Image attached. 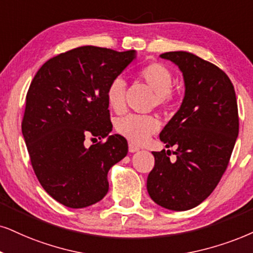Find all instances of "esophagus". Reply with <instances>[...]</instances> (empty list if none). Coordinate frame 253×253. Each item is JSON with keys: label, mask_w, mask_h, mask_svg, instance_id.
<instances>
[{"label": "esophagus", "mask_w": 253, "mask_h": 253, "mask_svg": "<svg viewBox=\"0 0 253 253\" xmlns=\"http://www.w3.org/2000/svg\"><path fill=\"white\" fill-rule=\"evenodd\" d=\"M128 150H129V153H135V152H137V150H140V148H139V147L132 145V143H129Z\"/></svg>", "instance_id": "1"}]
</instances>
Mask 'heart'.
I'll list each match as a JSON object with an SVG mask.
<instances>
[{
	"label": "heart",
	"mask_w": 253,
	"mask_h": 253,
	"mask_svg": "<svg viewBox=\"0 0 253 253\" xmlns=\"http://www.w3.org/2000/svg\"><path fill=\"white\" fill-rule=\"evenodd\" d=\"M139 77L155 93L156 106L164 107L170 103L172 76L167 66L161 63H150L139 71ZM107 103L117 113L125 110V82L116 78L108 85L106 92ZM160 128V123L152 116L129 114L118 121L117 130L133 145H142L152 134Z\"/></svg>",
	"instance_id": "1"
}]
</instances>
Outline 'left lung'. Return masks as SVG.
<instances>
[{"mask_svg":"<svg viewBox=\"0 0 253 253\" xmlns=\"http://www.w3.org/2000/svg\"><path fill=\"white\" fill-rule=\"evenodd\" d=\"M160 57L180 69L184 97L160 133L166 148L176 147V160L170 161L169 149L153 152L147 190L160 207L184 211L212 193L228 167L239 129L237 100L229 77L213 64L185 51Z\"/></svg>","mask_w":253,"mask_h":253,"instance_id":"left-lung-1","label":"left lung"}]
</instances>
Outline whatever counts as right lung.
I'll use <instances>...</instances> for the list:
<instances>
[{"instance_id": "1", "label": "right lung", "mask_w": 253, "mask_h": 253, "mask_svg": "<svg viewBox=\"0 0 253 253\" xmlns=\"http://www.w3.org/2000/svg\"><path fill=\"white\" fill-rule=\"evenodd\" d=\"M135 58V50L81 46L47 60L31 82L22 134L38 181L63 206L103 200L108 170L128 153L124 136L110 135L106 92ZM87 135L107 141L86 149Z\"/></svg>"}]
</instances>
